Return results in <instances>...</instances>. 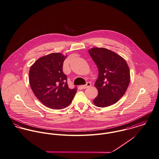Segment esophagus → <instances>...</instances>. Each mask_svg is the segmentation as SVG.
Listing matches in <instances>:
<instances>
[{"label": "esophagus", "instance_id": "34e87169", "mask_svg": "<svg viewBox=\"0 0 159 159\" xmlns=\"http://www.w3.org/2000/svg\"><path fill=\"white\" fill-rule=\"evenodd\" d=\"M90 86H91V83H90V82H87L85 85L82 86V87H83V89H87V88H88Z\"/></svg>", "mask_w": 159, "mask_h": 159}]
</instances>
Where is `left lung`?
Wrapping results in <instances>:
<instances>
[{
  "label": "left lung",
  "mask_w": 159,
  "mask_h": 159,
  "mask_svg": "<svg viewBox=\"0 0 159 159\" xmlns=\"http://www.w3.org/2000/svg\"><path fill=\"white\" fill-rule=\"evenodd\" d=\"M98 69L95 86L98 90L93 103L104 107L115 104L125 93L130 81V72L125 60L115 52L104 48L89 50Z\"/></svg>",
  "instance_id": "left-lung-1"
}]
</instances>
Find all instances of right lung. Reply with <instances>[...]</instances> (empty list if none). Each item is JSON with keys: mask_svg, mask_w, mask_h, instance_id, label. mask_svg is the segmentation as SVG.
I'll use <instances>...</instances> for the list:
<instances>
[{"mask_svg": "<svg viewBox=\"0 0 159 159\" xmlns=\"http://www.w3.org/2000/svg\"><path fill=\"white\" fill-rule=\"evenodd\" d=\"M67 56L53 53L38 59L30 67L29 81L36 98L45 106L62 109L68 106L77 91L70 89L62 71Z\"/></svg>", "mask_w": 159, "mask_h": 159, "instance_id": "right-lung-1", "label": "right lung"}]
</instances>
